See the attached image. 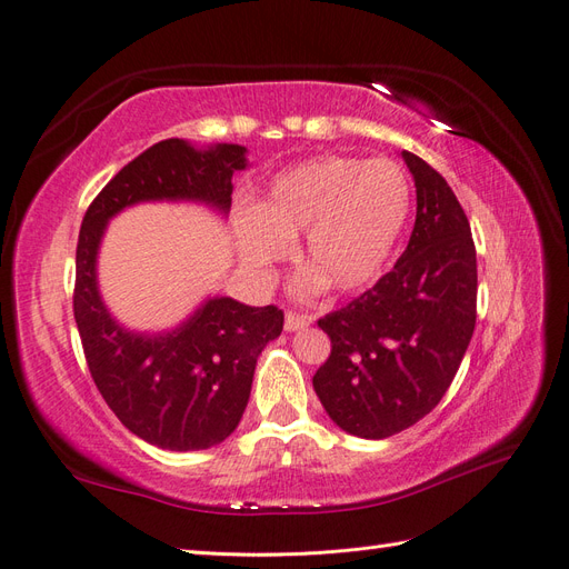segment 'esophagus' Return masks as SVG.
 Here are the masks:
<instances>
[{"label": "esophagus", "mask_w": 569, "mask_h": 569, "mask_svg": "<svg viewBox=\"0 0 569 569\" xmlns=\"http://www.w3.org/2000/svg\"><path fill=\"white\" fill-rule=\"evenodd\" d=\"M313 318L311 316H303V313H287L284 316V330L287 332H297V330H306V327H311Z\"/></svg>", "instance_id": "obj_1"}]
</instances>
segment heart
<instances>
[{"mask_svg":"<svg viewBox=\"0 0 569 569\" xmlns=\"http://www.w3.org/2000/svg\"><path fill=\"white\" fill-rule=\"evenodd\" d=\"M410 206V180L399 163L320 157L274 178L256 209H237V247L247 268L266 274L303 234L299 258L308 270L295 282L297 295L316 297L325 284L353 295L385 274Z\"/></svg>","mask_w":569,"mask_h":569,"instance_id":"obj_1","label":"heart"}]
</instances>
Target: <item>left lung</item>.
Instances as JSON below:
<instances>
[{"mask_svg": "<svg viewBox=\"0 0 569 569\" xmlns=\"http://www.w3.org/2000/svg\"><path fill=\"white\" fill-rule=\"evenodd\" d=\"M418 213L393 270L318 320L332 353L313 375L343 432L387 439L432 410L451 387L477 320V253L453 189L410 151Z\"/></svg>", "mask_w": 569, "mask_h": 569, "instance_id": "8db88e82", "label": "left lung"}]
</instances>
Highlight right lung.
Here are the masks:
<instances>
[{"label":"right lung","mask_w":569,"mask_h":569,"mask_svg":"<svg viewBox=\"0 0 569 569\" xmlns=\"http://www.w3.org/2000/svg\"><path fill=\"white\" fill-rule=\"evenodd\" d=\"M247 166L242 144L199 149L173 137L120 170L82 218L73 313L84 358L116 418L159 449L201 451L234 432L249 403L256 360L280 337L284 316L274 306L209 297L173 330L134 332L99 295L101 237L113 216L144 201L203 203L226 218L232 176Z\"/></svg>","instance_id":"1"}]
</instances>
